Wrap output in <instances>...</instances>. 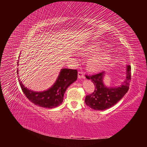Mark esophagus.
<instances>
[{
	"mask_svg": "<svg viewBox=\"0 0 147 147\" xmlns=\"http://www.w3.org/2000/svg\"><path fill=\"white\" fill-rule=\"evenodd\" d=\"M78 78L80 79L85 78V77H84V73L82 72V71H80V72H78Z\"/></svg>",
	"mask_w": 147,
	"mask_h": 147,
	"instance_id": "esophagus-1",
	"label": "esophagus"
}]
</instances>
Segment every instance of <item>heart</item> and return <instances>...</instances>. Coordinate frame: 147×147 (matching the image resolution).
Here are the masks:
<instances>
[{
  "label": "heart",
  "instance_id": "b5f03b06",
  "mask_svg": "<svg viewBox=\"0 0 147 147\" xmlns=\"http://www.w3.org/2000/svg\"><path fill=\"white\" fill-rule=\"evenodd\" d=\"M106 48L107 46L103 44L92 43H89L83 49L82 55L92 56L88 61V67L90 70L92 71L100 70L109 63L112 55L110 52L104 51Z\"/></svg>",
  "mask_w": 147,
  "mask_h": 147
}]
</instances>
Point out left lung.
<instances>
[{
	"label": "left lung",
	"instance_id": "obj_1",
	"mask_svg": "<svg viewBox=\"0 0 147 147\" xmlns=\"http://www.w3.org/2000/svg\"><path fill=\"white\" fill-rule=\"evenodd\" d=\"M104 74L102 72L95 75H85L86 78L91 80L95 86L94 91L86 96L85 103L90 108L96 110H104L112 107L123 98L129 88L131 67L129 65L127 66L126 80L119 87H106L102 82Z\"/></svg>",
	"mask_w": 147,
	"mask_h": 147
}]
</instances>
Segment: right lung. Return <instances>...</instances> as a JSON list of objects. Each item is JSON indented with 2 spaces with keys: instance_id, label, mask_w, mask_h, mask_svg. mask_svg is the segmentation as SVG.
Instances as JSON below:
<instances>
[{
  "instance_id": "right-lung-1",
  "label": "right lung",
  "mask_w": 147,
  "mask_h": 147,
  "mask_svg": "<svg viewBox=\"0 0 147 147\" xmlns=\"http://www.w3.org/2000/svg\"><path fill=\"white\" fill-rule=\"evenodd\" d=\"M77 70L63 69L53 86L43 92H34L28 90L21 83L20 78L18 80L22 91L31 102L43 108L52 109L63 103L67 88L77 80Z\"/></svg>"
}]
</instances>
